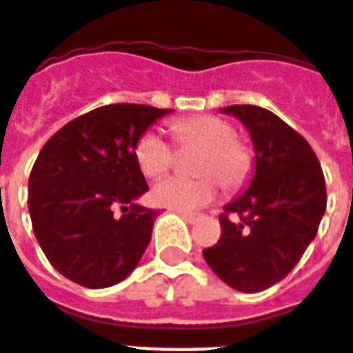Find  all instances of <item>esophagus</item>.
<instances>
[{
  "instance_id": "1",
  "label": "esophagus",
  "mask_w": 353,
  "mask_h": 353,
  "mask_svg": "<svg viewBox=\"0 0 353 353\" xmlns=\"http://www.w3.org/2000/svg\"><path fill=\"white\" fill-rule=\"evenodd\" d=\"M177 214L181 215V217H183L187 223H196V221H199V215H196V214H187V212H177Z\"/></svg>"
}]
</instances>
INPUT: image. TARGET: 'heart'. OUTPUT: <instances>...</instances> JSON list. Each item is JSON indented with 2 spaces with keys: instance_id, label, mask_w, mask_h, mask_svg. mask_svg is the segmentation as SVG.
I'll list each match as a JSON object with an SVG mask.
<instances>
[{
  "instance_id": "obj_1",
  "label": "heart",
  "mask_w": 353,
  "mask_h": 353,
  "mask_svg": "<svg viewBox=\"0 0 353 353\" xmlns=\"http://www.w3.org/2000/svg\"><path fill=\"white\" fill-rule=\"evenodd\" d=\"M170 130L181 149H200L194 159L199 177H168L157 183L151 200L159 206L192 212L206 206L219 194V183L227 192H238L252 181L255 153L236 128L221 115H191L172 121ZM139 170L147 177H161L174 166V145L153 130L143 132L134 147Z\"/></svg>"
}]
</instances>
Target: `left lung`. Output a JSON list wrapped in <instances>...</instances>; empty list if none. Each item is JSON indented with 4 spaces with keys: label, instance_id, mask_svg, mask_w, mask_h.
Wrapping results in <instances>:
<instances>
[{
    "label": "left lung",
    "instance_id": "1",
    "mask_svg": "<svg viewBox=\"0 0 353 353\" xmlns=\"http://www.w3.org/2000/svg\"><path fill=\"white\" fill-rule=\"evenodd\" d=\"M250 130L255 176L219 215L221 238L204 259L225 283L259 293L288 276L310 244L327 206L323 170L310 143L259 105H229Z\"/></svg>",
    "mask_w": 353,
    "mask_h": 353
}]
</instances>
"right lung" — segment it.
<instances>
[{
	"label": "right lung",
	"mask_w": 353,
	"mask_h": 353,
	"mask_svg": "<svg viewBox=\"0 0 353 353\" xmlns=\"http://www.w3.org/2000/svg\"><path fill=\"white\" fill-rule=\"evenodd\" d=\"M166 109L109 103L73 119L43 145L28 181L37 242L58 272L83 288L115 285L136 268L157 212L134 147Z\"/></svg>",
	"instance_id": "right-lung-1"
}]
</instances>
